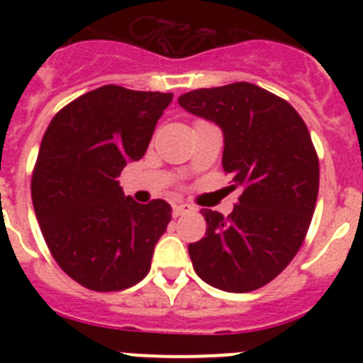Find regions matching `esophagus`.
I'll return each mask as SVG.
<instances>
[{
	"mask_svg": "<svg viewBox=\"0 0 363 363\" xmlns=\"http://www.w3.org/2000/svg\"><path fill=\"white\" fill-rule=\"evenodd\" d=\"M192 211H194V207H192V205H189V203H176V205H172V216H174V218L184 216V214L192 213Z\"/></svg>",
	"mask_w": 363,
	"mask_h": 363,
	"instance_id": "esophagus-1",
	"label": "esophagus"
}]
</instances>
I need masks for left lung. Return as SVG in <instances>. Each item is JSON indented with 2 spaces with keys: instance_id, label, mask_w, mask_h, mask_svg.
<instances>
[{
  "instance_id": "obj_1",
  "label": "left lung",
  "mask_w": 363,
  "mask_h": 363,
  "mask_svg": "<svg viewBox=\"0 0 363 363\" xmlns=\"http://www.w3.org/2000/svg\"><path fill=\"white\" fill-rule=\"evenodd\" d=\"M185 111L223 130V171L242 189L227 218L203 209L207 233L189 243L192 267L227 293L267 285L306 240L318 198L320 165L307 125L277 94L247 82L178 98Z\"/></svg>"
}]
</instances>
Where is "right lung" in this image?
<instances>
[{
  "instance_id": "1",
  "label": "right lung",
  "mask_w": 363,
  "mask_h": 363,
  "mask_svg": "<svg viewBox=\"0 0 363 363\" xmlns=\"http://www.w3.org/2000/svg\"><path fill=\"white\" fill-rule=\"evenodd\" d=\"M171 92L104 85L57 112L32 172V205L57 265L98 293L129 289L147 277L171 205L125 196L118 176L145 154Z\"/></svg>"
}]
</instances>
